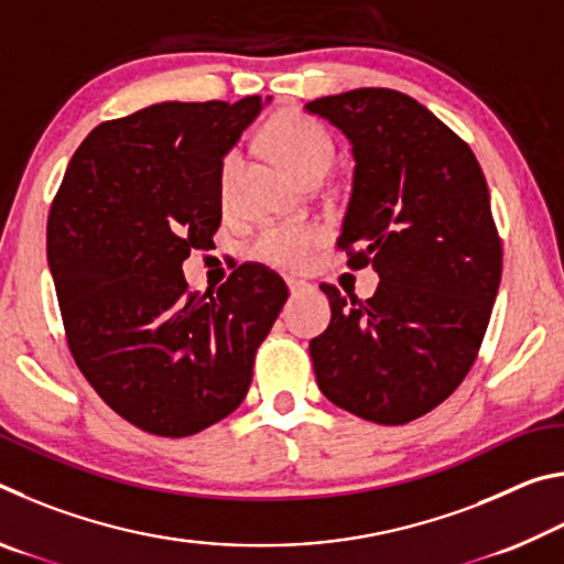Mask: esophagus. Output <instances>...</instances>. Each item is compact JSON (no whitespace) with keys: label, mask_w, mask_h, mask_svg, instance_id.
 Returning a JSON list of instances; mask_svg holds the SVG:
<instances>
[{"label":"esophagus","mask_w":564,"mask_h":564,"mask_svg":"<svg viewBox=\"0 0 564 564\" xmlns=\"http://www.w3.org/2000/svg\"><path fill=\"white\" fill-rule=\"evenodd\" d=\"M305 289H311V285L305 283V281H295V279H289V291H291V295H299V293H303Z\"/></svg>","instance_id":"esophagus-1"}]
</instances>
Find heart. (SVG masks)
I'll list each match as a JSON object with an SVG mask.
<instances>
[{
	"instance_id": "b5f03b06",
	"label": "heart",
	"mask_w": 564,
	"mask_h": 564,
	"mask_svg": "<svg viewBox=\"0 0 564 564\" xmlns=\"http://www.w3.org/2000/svg\"><path fill=\"white\" fill-rule=\"evenodd\" d=\"M265 147L295 178L308 181L326 174L336 156L333 141L321 127L299 111H279L263 129ZM238 171V154L231 151L221 161V196L228 198ZM321 243L316 226H269L256 236L251 253L279 269H301L313 248Z\"/></svg>"
}]
</instances>
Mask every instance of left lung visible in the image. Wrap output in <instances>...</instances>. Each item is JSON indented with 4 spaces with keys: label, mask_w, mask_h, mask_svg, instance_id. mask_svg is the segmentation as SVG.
<instances>
[{
    "label": "left lung",
    "mask_w": 564,
    "mask_h": 564,
    "mask_svg": "<svg viewBox=\"0 0 564 564\" xmlns=\"http://www.w3.org/2000/svg\"><path fill=\"white\" fill-rule=\"evenodd\" d=\"M352 144L338 248L373 265L368 301L323 283L330 326L311 340L330 403L378 425L431 413L463 383L502 273L490 194L470 147L408 94L352 89L305 104Z\"/></svg>",
    "instance_id": "1"
}]
</instances>
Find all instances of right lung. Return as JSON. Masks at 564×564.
I'll use <instances>...</instances> for the list:
<instances>
[{"mask_svg":"<svg viewBox=\"0 0 564 564\" xmlns=\"http://www.w3.org/2000/svg\"><path fill=\"white\" fill-rule=\"evenodd\" d=\"M269 101H164L104 121L54 196L46 259L66 343L104 403L151 435L186 437L231 415L289 299L259 263L206 293L181 271L214 243L221 161Z\"/></svg>","mask_w":564,"mask_h":564,"instance_id":"right-lung-1","label":"right lung"}]
</instances>
